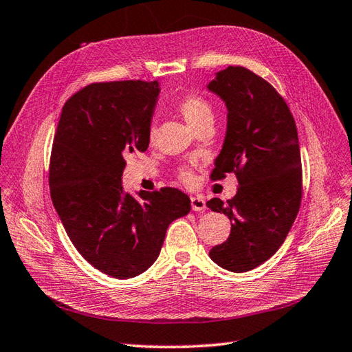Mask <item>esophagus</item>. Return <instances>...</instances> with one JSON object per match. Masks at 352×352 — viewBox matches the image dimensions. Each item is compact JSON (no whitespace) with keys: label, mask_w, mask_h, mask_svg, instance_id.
Returning <instances> with one entry per match:
<instances>
[{"label":"esophagus","mask_w":352,"mask_h":352,"mask_svg":"<svg viewBox=\"0 0 352 352\" xmlns=\"http://www.w3.org/2000/svg\"><path fill=\"white\" fill-rule=\"evenodd\" d=\"M206 204L202 197H191V210L192 211H205Z\"/></svg>","instance_id":"obj_1"}]
</instances>
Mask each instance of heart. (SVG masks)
<instances>
[{"label": "heart", "instance_id": "heart-1", "mask_svg": "<svg viewBox=\"0 0 352 352\" xmlns=\"http://www.w3.org/2000/svg\"><path fill=\"white\" fill-rule=\"evenodd\" d=\"M177 109L182 113L186 123H188L195 131L200 126L206 123H212L214 120V111L211 103L206 98L200 97L197 94H188L179 100ZM155 138V126H150L148 129V140ZM179 179L182 182L190 184L192 181V171L190 168H181L179 170Z\"/></svg>", "mask_w": 352, "mask_h": 352}]
</instances>
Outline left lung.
<instances>
[{
	"mask_svg": "<svg viewBox=\"0 0 352 352\" xmlns=\"http://www.w3.org/2000/svg\"><path fill=\"white\" fill-rule=\"evenodd\" d=\"M228 107L223 147L211 179L235 173L236 195L206 202L231 220V234L210 250L226 270H252L274 255L295 221L302 199V167L295 120L285 100L245 67L219 71L208 85Z\"/></svg>",
	"mask_w": 352,
	"mask_h": 352,
	"instance_id": "8db88e82",
	"label": "left lung"
}]
</instances>
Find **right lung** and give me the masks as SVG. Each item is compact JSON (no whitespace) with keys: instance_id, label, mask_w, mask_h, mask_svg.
<instances>
[{"instance_id":"1","label":"right lung","mask_w":352,"mask_h":352,"mask_svg":"<svg viewBox=\"0 0 352 352\" xmlns=\"http://www.w3.org/2000/svg\"><path fill=\"white\" fill-rule=\"evenodd\" d=\"M160 85L91 83L62 107L50 157V192L62 225L86 261L127 279L161 252L167 228L191 210L177 188L124 192L126 156L146 152Z\"/></svg>"}]
</instances>
